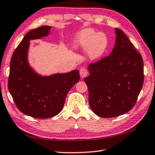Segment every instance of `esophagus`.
Returning <instances> with one entry per match:
<instances>
[{
    "instance_id": "34e87169",
    "label": "esophagus",
    "mask_w": 155,
    "mask_h": 155,
    "mask_svg": "<svg viewBox=\"0 0 155 155\" xmlns=\"http://www.w3.org/2000/svg\"><path fill=\"white\" fill-rule=\"evenodd\" d=\"M87 74H88V71L85 69V68H81V70H80V75H81V78H85V77H87Z\"/></svg>"
}]
</instances>
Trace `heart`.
Instances as JSON below:
<instances>
[{"label":"heart","mask_w":155,"mask_h":155,"mask_svg":"<svg viewBox=\"0 0 155 155\" xmlns=\"http://www.w3.org/2000/svg\"><path fill=\"white\" fill-rule=\"evenodd\" d=\"M108 46V39L105 34L96 33L90 28L78 32L75 41V48L87 51L91 60L99 59L103 55Z\"/></svg>","instance_id":"heart-1"}]
</instances>
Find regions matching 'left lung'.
Instances as JSON below:
<instances>
[{"instance_id": "left-lung-1", "label": "left lung", "mask_w": 155, "mask_h": 155, "mask_svg": "<svg viewBox=\"0 0 155 155\" xmlns=\"http://www.w3.org/2000/svg\"><path fill=\"white\" fill-rule=\"evenodd\" d=\"M116 40L110 55L88 65L84 78L89 104L94 114L114 117L134 107L143 83V62L123 31L115 28Z\"/></svg>"}]
</instances>
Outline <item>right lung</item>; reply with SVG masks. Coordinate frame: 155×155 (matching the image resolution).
<instances>
[{"label":"right lung","mask_w":155,"mask_h":155,"mask_svg":"<svg viewBox=\"0 0 155 155\" xmlns=\"http://www.w3.org/2000/svg\"><path fill=\"white\" fill-rule=\"evenodd\" d=\"M51 28L49 26H42L26 34L13 53L10 63L9 92L18 109L35 118H49L59 114L68 91L80 79L77 70L42 77L28 64L30 40L47 36Z\"/></svg>","instance_id":"add662e5"}]
</instances>
